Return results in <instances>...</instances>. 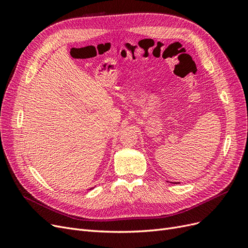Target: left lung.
<instances>
[{
  "instance_id": "obj_1",
  "label": "left lung",
  "mask_w": 248,
  "mask_h": 248,
  "mask_svg": "<svg viewBox=\"0 0 248 248\" xmlns=\"http://www.w3.org/2000/svg\"><path fill=\"white\" fill-rule=\"evenodd\" d=\"M175 184H177V183H175Z\"/></svg>"
}]
</instances>
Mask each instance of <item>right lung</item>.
<instances>
[{
	"label": "right lung",
	"instance_id": "obj_1",
	"mask_svg": "<svg viewBox=\"0 0 248 248\" xmlns=\"http://www.w3.org/2000/svg\"><path fill=\"white\" fill-rule=\"evenodd\" d=\"M90 189H92V188H90Z\"/></svg>",
	"mask_w": 248,
	"mask_h": 248
}]
</instances>
